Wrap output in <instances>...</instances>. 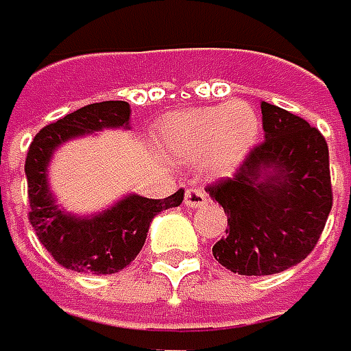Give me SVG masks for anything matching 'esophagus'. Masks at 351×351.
I'll list each match as a JSON object with an SVG mask.
<instances>
[{
	"label": "esophagus",
	"mask_w": 351,
	"mask_h": 351,
	"mask_svg": "<svg viewBox=\"0 0 351 351\" xmlns=\"http://www.w3.org/2000/svg\"><path fill=\"white\" fill-rule=\"evenodd\" d=\"M186 206L188 208H199V206H206L208 204V193L199 188H191L186 191Z\"/></svg>",
	"instance_id": "34e87169"
}]
</instances>
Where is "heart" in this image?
Returning a JSON list of instances; mask_svg holds the SVG:
<instances>
[{
    "label": "heart",
    "mask_w": 351,
    "mask_h": 351,
    "mask_svg": "<svg viewBox=\"0 0 351 351\" xmlns=\"http://www.w3.org/2000/svg\"><path fill=\"white\" fill-rule=\"evenodd\" d=\"M260 136V119L243 101L189 108L167 113L158 125V141L176 162H195L206 156L213 173L238 169Z\"/></svg>",
    "instance_id": "1"
}]
</instances>
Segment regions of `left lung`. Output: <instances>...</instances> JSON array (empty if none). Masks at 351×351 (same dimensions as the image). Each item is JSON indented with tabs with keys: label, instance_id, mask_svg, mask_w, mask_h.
<instances>
[{
	"label": "left lung",
	"instance_id": "8db88e82",
	"mask_svg": "<svg viewBox=\"0 0 351 351\" xmlns=\"http://www.w3.org/2000/svg\"><path fill=\"white\" fill-rule=\"evenodd\" d=\"M265 141L234 178L208 188L228 213L213 258L239 276H271L308 258L332 210L330 154L310 123L262 101Z\"/></svg>",
	"mask_w": 351,
	"mask_h": 351
}]
</instances>
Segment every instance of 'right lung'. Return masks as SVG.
<instances>
[{"instance_id":"add662e5","label":"right lung","mask_w":351,"mask_h":351,"mask_svg":"<svg viewBox=\"0 0 351 351\" xmlns=\"http://www.w3.org/2000/svg\"><path fill=\"white\" fill-rule=\"evenodd\" d=\"M132 110L128 101H99L67 113L45 125L29 145L25 178L29 195V221L43 247L53 260L73 271L115 274L136 260L152 226L163 210L184 202V189L163 199L128 193L101 212H67L58 204L49 186L53 154L71 139L104 130H130Z\"/></svg>"}]
</instances>
